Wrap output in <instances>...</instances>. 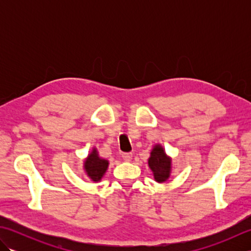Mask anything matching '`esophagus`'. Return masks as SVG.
Wrapping results in <instances>:
<instances>
[{
  "instance_id": "esophagus-1",
  "label": "esophagus",
  "mask_w": 251,
  "mask_h": 251,
  "mask_svg": "<svg viewBox=\"0 0 251 251\" xmlns=\"http://www.w3.org/2000/svg\"><path fill=\"white\" fill-rule=\"evenodd\" d=\"M122 157H123V159H124V161L129 162L130 159H131V157H132V154L131 153H123L122 154Z\"/></svg>"
}]
</instances>
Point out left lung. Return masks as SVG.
Segmentation results:
<instances>
[{"mask_svg":"<svg viewBox=\"0 0 251 251\" xmlns=\"http://www.w3.org/2000/svg\"><path fill=\"white\" fill-rule=\"evenodd\" d=\"M149 167L153 172L154 179L162 183L167 181L172 173V158H170L161 145H155L149 157Z\"/></svg>","mask_w":251,"mask_h":251,"instance_id":"1","label":"left lung"}]
</instances>
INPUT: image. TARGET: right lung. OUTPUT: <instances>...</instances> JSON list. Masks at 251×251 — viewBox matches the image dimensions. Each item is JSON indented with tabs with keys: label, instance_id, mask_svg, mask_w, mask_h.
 Wrapping results in <instances>:
<instances>
[{
	"label": "right lung",
	"instance_id": "obj_1",
	"mask_svg": "<svg viewBox=\"0 0 251 251\" xmlns=\"http://www.w3.org/2000/svg\"><path fill=\"white\" fill-rule=\"evenodd\" d=\"M109 166V161L101 158L98 154L97 149L94 148L93 151L88 154V156L84 161V170L87 177L92 179L94 182H98L102 179L106 169Z\"/></svg>",
	"mask_w": 251,
	"mask_h": 251
}]
</instances>
